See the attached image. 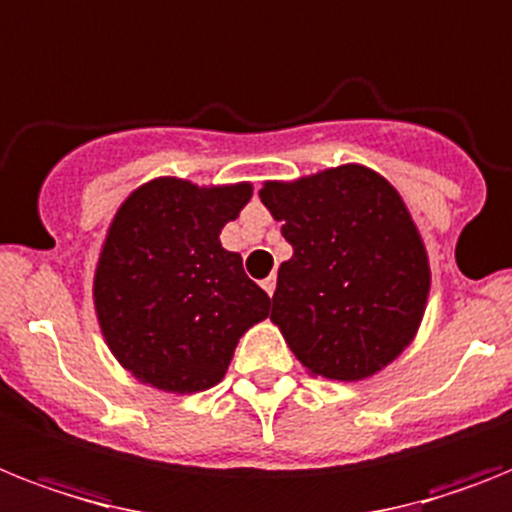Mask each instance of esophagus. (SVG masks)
Here are the masks:
<instances>
[{"label": "esophagus", "mask_w": 512, "mask_h": 512, "mask_svg": "<svg viewBox=\"0 0 512 512\" xmlns=\"http://www.w3.org/2000/svg\"><path fill=\"white\" fill-rule=\"evenodd\" d=\"M263 289L270 294V297H273V292H276V276H268V278H265V281H263Z\"/></svg>", "instance_id": "esophagus-1"}]
</instances>
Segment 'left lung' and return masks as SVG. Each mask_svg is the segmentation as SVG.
<instances>
[{
    "mask_svg": "<svg viewBox=\"0 0 512 512\" xmlns=\"http://www.w3.org/2000/svg\"><path fill=\"white\" fill-rule=\"evenodd\" d=\"M260 199L294 255L278 268L270 321L313 376L363 381L421 326L431 270L421 234L386 178L342 165Z\"/></svg>",
    "mask_w": 512,
    "mask_h": 512,
    "instance_id": "left-lung-1",
    "label": "left lung"
}]
</instances>
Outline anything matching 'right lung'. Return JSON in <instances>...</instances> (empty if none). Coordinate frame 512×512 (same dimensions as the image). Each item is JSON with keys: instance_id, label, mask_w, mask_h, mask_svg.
Masks as SVG:
<instances>
[{"instance_id": "1", "label": "right lung", "mask_w": 512, "mask_h": 512, "mask_svg": "<svg viewBox=\"0 0 512 512\" xmlns=\"http://www.w3.org/2000/svg\"><path fill=\"white\" fill-rule=\"evenodd\" d=\"M252 186H199L155 178L120 205L94 276V307L107 347L126 371L162 392L191 394L226 376L270 297L220 247Z\"/></svg>"}]
</instances>
